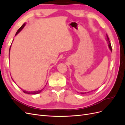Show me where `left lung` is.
I'll return each mask as SVG.
<instances>
[{"mask_svg":"<svg viewBox=\"0 0 125 125\" xmlns=\"http://www.w3.org/2000/svg\"><path fill=\"white\" fill-rule=\"evenodd\" d=\"M106 41H107V43L108 44V47H109V50H111V51L112 52V46H111V43H110V41H109V38H108V36H107V35L106 34ZM89 92H90H90H84V93H82V92H81V94H84V93H89Z\"/></svg>","mask_w":125,"mask_h":125,"instance_id":"left-lung-1","label":"left lung"}]
</instances>
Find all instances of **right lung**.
<instances>
[{
	"instance_id": "obj_1",
	"label": "right lung",
	"mask_w": 125,
	"mask_h": 125,
	"mask_svg": "<svg viewBox=\"0 0 125 125\" xmlns=\"http://www.w3.org/2000/svg\"><path fill=\"white\" fill-rule=\"evenodd\" d=\"M25 24H26V23L25 22V23H23V24L22 25L21 27L19 28V29L18 31H17V32H16V36L19 33L21 30L23 29V28H24V27L25 26ZM11 45H12V44H11ZM11 46H10V49H9V56H10V48H11ZM44 89V88H43ZM43 89H42V90H38V91H26V90H23V89H22V91H23V92H24V93H26V94H39V93H41L42 91V90H43ZM21 90H22V89H21Z\"/></svg>"
}]
</instances>
